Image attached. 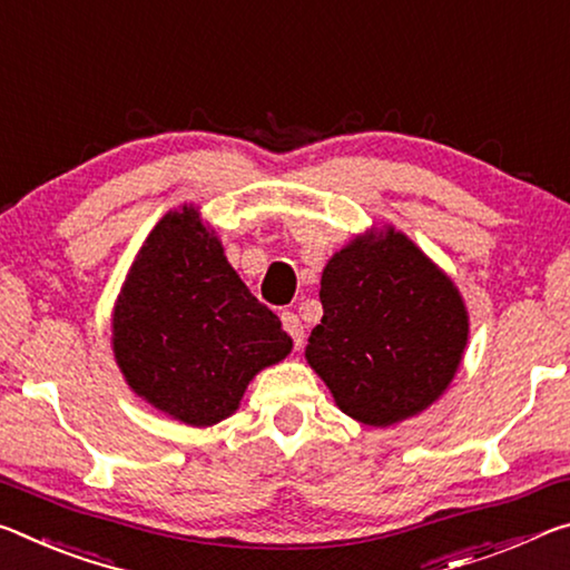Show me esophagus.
Instances as JSON below:
<instances>
[{
  "mask_svg": "<svg viewBox=\"0 0 570 570\" xmlns=\"http://www.w3.org/2000/svg\"><path fill=\"white\" fill-rule=\"evenodd\" d=\"M282 324H284V330L288 332V337H292L294 347H302L304 345V324H302V320L296 317L294 312H284Z\"/></svg>",
  "mask_w": 570,
  "mask_h": 570,
  "instance_id": "34e87169",
  "label": "esophagus"
}]
</instances>
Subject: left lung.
Masks as SVG:
<instances>
[{
	"mask_svg": "<svg viewBox=\"0 0 570 570\" xmlns=\"http://www.w3.org/2000/svg\"><path fill=\"white\" fill-rule=\"evenodd\" d=\"M320 299L306 360L352 419L391 426L446 391L466 345V309L403 233L355 238L334 253Z\"/></svg>",
	"mask_w": 570,
	"mask_h": 570,
	"instance_id": "left-lung-1",
	"label": "left lung"
}]
</instances>
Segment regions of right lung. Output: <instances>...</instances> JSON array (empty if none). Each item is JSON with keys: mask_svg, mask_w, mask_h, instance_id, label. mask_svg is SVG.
I'll use <instances>...</instances> for the list:
<instances>
[{"mask_svg": "<svg viewBox=\"0 0 570 570\" xmlns=\"http://www.w3.org/2000/svg\"><path fill=\"white\" fill-rule=\"evenodd\" d=\"M114 352L144 401L189 426H213L238 409L258 370L292 352V337L197 210L183 207L157 223L126 276Z\"/></svg>", "mask_w": 570, "mask_h": 570, "instance_id": "right-lung-1", "label": "right lung"}]
</instances>
